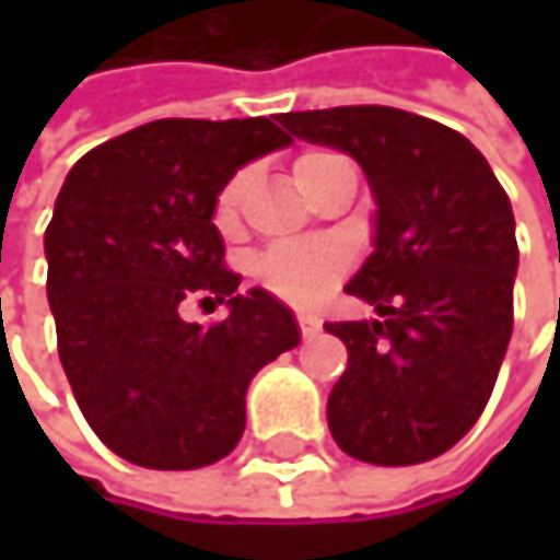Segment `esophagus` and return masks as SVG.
<instances>
[{"label": "esophagus", "mask_w": 560, "mask_h": 560, "mask_svg": "<svg viewBox=\"0 0 560 560\" xmlns=\"http://www.w3.org/2000/svg\"><path fill=\"white\" fill-rule=\"evenodd\" d=\"M298 327H301L304 337H314L320 330V317L314 311H298Z\"/></svg>", "instance_id": "esophagus-1"}]
</instances>
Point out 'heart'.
<instances>
[{
  "label": "heart",
  "mask_w": 560,
  "mask_h": 560,
  "mask_svg": "<svg viewBox=\"0 0 560 560\" xmlns=\"http://www.w3.org/2000/svg\"><path fill=\"white\" fill-rule=\"evenodd\" d=\"M337 155H327V152H311V155H301L294 162V177L304 180L311 171L324 162H330ZM243 194H246V174H236L217 197V207H213V220L223 233H230L240 220V203H243ZM347 259L337 246H327V243H314V246H281L272 249L262 266H259V276L262 281L281 294L288 301H314L320 298L334 281L340 279Z\"/></svg>",
  "instance_id": "heart-1"
}]
</instances>
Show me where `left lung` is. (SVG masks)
<instances>
[{
    "mask_svg": "<svg viewBox=\"0 0 560 560\" xmlns=\"http://www.w3.org/2000/svg\"><path fill=\"white\" fill-rule=\"evenodd\" d=\"M288 136L350 155L370 180L373 253L347 291L376 314L324 324L347 343L327 398L343 454L408 467L483 415L512 337L515 217L460 132L392 106L284 113Z\"/></svg>",
    "mask_w": 560,
    "mask_h": 560,
    "instance_id": "left-lung-1",
    "label": "left lung"
}]
</instances>
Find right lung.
Instances as JSON below:
<instances>
[{"label": "right lung", "mask_w": 560, "mask_h": 560, "mask_svg": "<svg viewBox=\"0 0 560 560\" xmlns=\"http://www.w3.org/2000/svg\"><path fill=\"white\" fill-rule=\"evenodd\" d=\"M291 145L266 116L155 119L86 152L45 233L57 353L96 438L149 470H197L246 428L253 376L298 347L294 311L236 291L213 207L233 174ZM207 290L231 307L213 328L176 314Z\"/></svg>", "instance_id": "right-lung-1"}]
</instances>
